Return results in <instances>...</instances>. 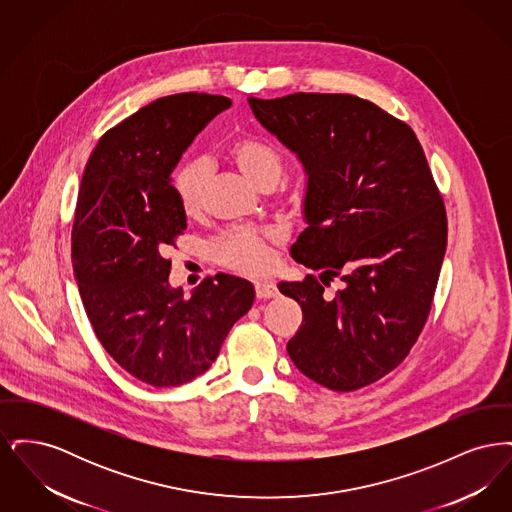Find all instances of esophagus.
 Wrapping results in <instances>:
<instances>
[{"label": "esophagus", "instance_id": "1", "mask_svg": "<svg viewBox=\"0 0 512 512\" xmlns=\"http://www.w3.org/2000/svg\"><path fill=\"white\" fill-rule=\"evenodd\" d=\"M255 292L259 299H272V297H278V288L272 280H261L255 284Z\"/></svg>", "mask_w": 512, "mask_h": 512}]
</instances>
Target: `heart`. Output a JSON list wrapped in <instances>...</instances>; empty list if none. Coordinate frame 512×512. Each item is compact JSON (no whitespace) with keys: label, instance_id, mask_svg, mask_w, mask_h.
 Segmentation results:
<instances>
[{"label":"heart","instance_id":"obj_1","mask_svg":"<svg viewBox=\"0 0 512 512\" xmlns=\"http://www.w3.org/2000/svg\"><path fill=\"white\" fill-rule=\"evenodd\" d=\"M226 153L245 178L259 188L274 186L282 172L280 153L259 138H238L228 146ZM205 186L207 171L199 161H188L176 172L174 190L186 215L199 213ZM276 240V232L270 230L236 228L220 238L213 247V253L226 267L238 268L244 272H259L270 265V244Z\"/></svg>","mask_w":512,"mask_h":512}]
</instances>
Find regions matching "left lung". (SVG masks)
I'll return each instance as SVG.
<instances>
[{"label":"left lung","mask_w":512,"mask_h":512,"mask_svg":"<svg viewBox=\"0 0 512 512\" xmlns=\"http://www.w3.org/2000/svg\"><path fill=\"white\" fill-rule=\"evenodd\" d=\"M247 101L307 178L290 253L318 276L278 284L303 311L288 355L328 390H359L407 357L432 307L447 217L428 161L411 126L357 96ZM334 275L344 286L328 298Z\"/></svg>","instance_id":"left-lung-1"}]
</instances>
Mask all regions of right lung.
Masks as SVG:
<instances>
[{"instance_id": "1", "label": "right lung", "mask_w": 512, "mask_h": 512, "mask_svg": "<svg viewBox=\"0 0 512 512\" xmlns=\"http://www.w3.org/2000/svg\"><path fill=\"white\" fill-rule=\"evenodd\" d=\"M230 105L194 92L155 99L101 136L82 174L74 280L103 349L153 388H176L207 372L255 299L251 282L224 272L184 297L163 257L188 224L172 171Z\"/></svg>"}]
</instances>
